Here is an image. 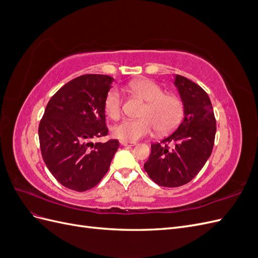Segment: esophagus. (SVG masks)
Segmentation results:
<instances>
[{
    "label": "esophagus",
    "instance_id": "esophagus-1",
    "mask_svg": "<svg viewBox=\"0 0 258 258\" xmlns=\"http://www.w3.org/2000/svg\"><path fill=\"white\" fill-rule=\"evenodd\" d=\"M120 144H121L122 146H135L137 143H135V142H126V141H121V142H120Z\"/></svg>",
    "mask_w": 258,
    "mask_h": 258
}]
</instances>
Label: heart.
<instances>
[{
    "instance_id": "1",
    "label": "heart",
    "mask_w": 258,
    "mask_h": 258,
    "mask_svg": "<svg viewBox=\"0 0 258 258\" xmlns=\"http://www.w3.org/2000/svg\"><path fill=\"white\" fill-rule=\"evenodd\" d=\"M129 89L145 101L140 119H126L113 127V136L121 141L136 142L150 136L153 130L160 135L169 134L181 122L184 106L181 99L165 93L161 86L151 80H137L129 84ZM104 112L112 119H118L122 111V97L119 90L112 88L104 98Z\"/></svg>"
}]
</instances>
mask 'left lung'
<instances>
[{"instance_id":"1","label":"left lung","mask_w":258,"mask_h":258,"mask_svg":"<svg viewBox=\"0 0 258 258\" xmlns=\"http://www.w3.org/2000/svg\"><path fill=\"white\" fill-rule=\"evenodd\" d=\"M174 85L184 106V118L160 143L152 144L144 169L153 181L163 187L185 185L205 166L213 150L216 121L208 93L199 85L174 75ZM174 143L170 149L167 144Z\"/></svg>"}]
</instances>
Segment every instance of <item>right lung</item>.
Returning a JSON list of instances; mask_svg holds the SVG:
<instances>
[{
  "label": "right lung",
  "mask_w": 258,
  "mask_h": 258,
  "mask_svg": "<svg viewBox=\"0 0 258 258\" xmlns=\"http://www.w3.org/2000/svg\"><path fill=\"white\" fill-rule=\"evenodd\" d=\"M114 79L86 74L67 83L49 100L38 126L45 165L67 188L85 191L106 174L118 140L91 143L105 137L104 98Z\"/></svg>",
  "instance_id": "1"
}]
</instances>
